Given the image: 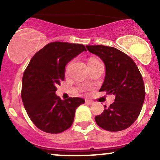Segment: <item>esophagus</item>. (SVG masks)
Segmentation results:
<instances>
[{"instance_id":"34e87169","label":"esophagus","mask_w":160,"mask_h":160,"mask_svg":"<svg viewBox=\"0 0 160 160\" xmlns=\"http://www.w3.org/2000/svg\"><path fill=\"white\" fill-rule=\"evenodd\" d=\"M86 103L88 104H93V101H90V100H86Z\"/></svg>"}]
</instances>
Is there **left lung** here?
<instances>
[{
    "label": "left lung",
    "mask_w": 160,
    "mask_h": 160,
    "mask_svg": "<svg viewBox=\"0 0 160 160\" xmlns=\"http://www.w3.org/2000/svg\"><path fill=\"white\" fill-rule=\"evenodd\" d=\"M90 52L99 56L105 65V77L100 91L115 96L114 102L95 117L98 126L118 132L131 126L140 114L144 103L142 77L133 60L114 47L86 46Z\"/></svg>",
    "instance_id": "8db88e82"
}]
</instances>
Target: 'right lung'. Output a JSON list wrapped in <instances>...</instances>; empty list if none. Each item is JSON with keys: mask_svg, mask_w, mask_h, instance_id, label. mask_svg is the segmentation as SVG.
I'll list each match as a JSON object with an SVG mask.
<instances>
[{"mask_svg": "<svg viewBox=\"0 0 160 160\" xmlns=\"http://www.w3.org/2000/svg\"><path fill=\"white\" fill-rule=\"evenodd\" d=\"M83 51V45L54 42L37 52L22 77V99L32 122L40 130L57 134L72 125L76 109L85 101L70 98L62 101L56 86L65 77V67Z\"/></svg>", "mask_w": 160, "mask_h": 160, "instance_id": "add662e5", "label": "right lung"}]
</instances>
